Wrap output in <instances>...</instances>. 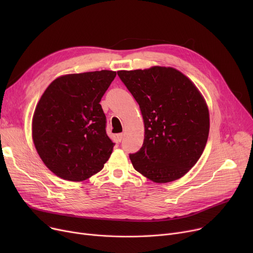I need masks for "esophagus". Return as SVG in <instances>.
Listing matches in <instances>:
<instances>
[{
	"instance_id": "1",
	"label": "esophagus",
	"mask_w": 253,
	"mask_h": 253,
	"mask_svg": "<svg viewBox=\"0 0 253 253\" xmlns=\"http://www.w3.org/2000/svg\"><path fill=\"white\" fill-rule=\"evenodd\" d=\"M117 138L119 141H121L123 138H124V133H119L117 134Z\"/></svg>"
}]
</instances>
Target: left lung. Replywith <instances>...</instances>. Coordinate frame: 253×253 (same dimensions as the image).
Here are the masks:
<instances>
[{"mask_svg": "<svg viewBox=\"0 0 253 253\" xmlns=\"http://www.w3.org/2000/svg\"><path fill=\"white\" fill-rule=\"evenodd\" d=\"M139 105L144 124L134 169L157 183L174 181L194 167L208 139L207 103L191 80L173 68L118 71Z\"/></svg>", "mask_w": 253, "mask_h": 253, "instance_id": "1", "label": "left lung"}]
</instances>
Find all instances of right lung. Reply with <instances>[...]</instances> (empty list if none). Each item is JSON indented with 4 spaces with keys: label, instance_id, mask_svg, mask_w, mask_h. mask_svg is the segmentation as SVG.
<instances>
[{
    "label": "right lung",
    "instance_id": "obj_1",
    "mask_svg": "<svg viewBox=\"0 0 253 253\" xmlns=\"http://www.w3.org/2000/svg\"><path fill=\"white\" fill-rule=\"evenodd\" d=\"M117 73L96 71L56 78L37 103L32 122L35 148L46 167L69 181L99 172L114 143L99 104Z\"/></svg>",
    "mask_w": 253,
    "mask_h": 253
}]
</instances>
